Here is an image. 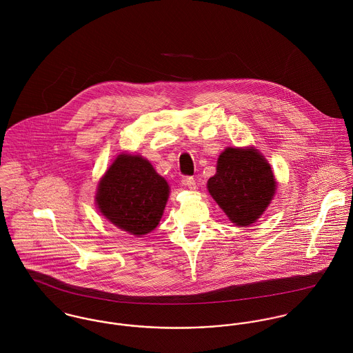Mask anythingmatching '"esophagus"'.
I'll use <instances>...</instances> for the list:
<instances>
[{
    "label": "esophagus",
    "instance_id": "34e87169",
    "mask_svg": "<svg viewBox=\"0 0 353 353\" xmlns=\"http://www.w3.org/2000/svg\"><path fill=\"white\" fill-rule=\"evenodd\" d=\"M183 184H184L185 187H188L191 191H195L196 190V180L194 177H191V176L185 177V179L183 180Z\"/></svg>",
    "mask_w": 353,
    "mask_h": 353
}]
</instances>
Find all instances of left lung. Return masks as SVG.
Wrapping results in <instances>:
<instances>
[{
    "label": "left lung",
    "mask_w": 353,
    "mask_h": 353,
    "mask_svg": "<svg viewBox=\"0 0 353 353\" xmlns=\"http://www.w3.org/2000/svg\"><path fill=\"white\" fill-rule=\"evenodd\" d=\"M207 188L236 226H249L265 211L276 190L270 163L254 149H226Z\"/></svg>",
    "instance_id": "left-lung-1"
}]
</instances>
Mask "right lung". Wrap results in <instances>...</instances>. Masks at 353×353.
I'll return each mask as SVG.
<instances>
[{
  "mask_svg": "<svg viewBox=\"0 0 353 353\" xmlns=\"http://www.w3.org/2000/svg\"><path fill=\"white\" fill-rule=\"evenodd\" d=\"M169 185L152 163L139 156L120 154L97 188L100 212L119 229L143 235L157 228Z\"/></svg>",
  "mask_w": 353,
  "mask_h": 353,
  "instance_id": "add662e5",
  "label": "right lung"
}]
</instances>
